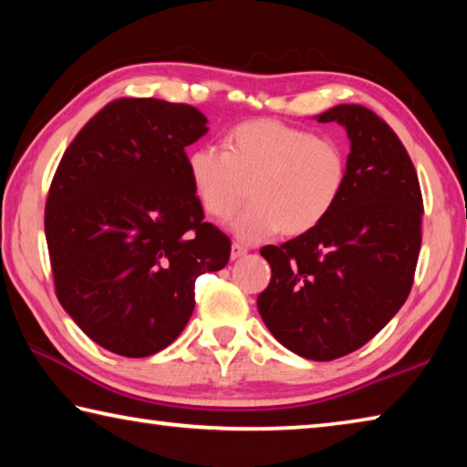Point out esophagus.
<instances>
[{"instance_id": "34e87169", "label": "esophagus", "mask_w": 467, "mask_h": 467, "mask_svg": "<svg viewBox=\"0 0 467 467\" xmlns=\"http://www.w3.org/2000/svg\"><path fill=\"white\" fill-rule=\"evenodd\" d=\"M247 253H249V249L244 247V244L233 243V251H231V257H233V259H239V257H243V255H247Z\"/></svg>"}]
</instances>
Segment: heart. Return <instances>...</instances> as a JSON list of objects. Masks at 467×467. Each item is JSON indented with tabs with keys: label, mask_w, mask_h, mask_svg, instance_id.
Returning <instances> with one entry per match:
<instances>
[{
	"label": "heart",
	"mask_w": 467,
	"mask_h": 467,
	"mask_svg": "<svg viewBox=\"0 0 467 467\" xmlns=\"http://www.w3.org/2000/svg\"><path fill=\"white\" fill-rule=\"evenodd\" d=\"M346 172L334 140L275 119L239 123L224 136V150L197 146L187 154L189 181L208 216L231 218L247 185L249 203L233 231L249 243L323 223L344 192Z\"/></svg>",
	"instance_id": "1"
}]
</instances>
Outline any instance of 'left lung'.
I'll use <instances>...</instances> for the list:
<instances>
[{
    "label": "left lung",
    "mask_w": 467,
    "mask_h": 467,
    "mask_svg": "<svg viewBox=\"0 0 467 467\" xmlns=\"http://www.w3.org/2000/svg\"><path fill=\"white\" fill-rule=\"evenodd\" d=\"M319 123L350 138L346 185L329 216L262 255L272 280L257 296L267 329L298 357H346L381 331L412 290L422 243V193L404 144L362 105H337Z\"/></svg>",
    "instance_id": "obj_1"
}]
</instances>
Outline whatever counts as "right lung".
Instances as JSON below:
<instances>
[{
	"instance_id": "obj_1",
	"label": "right lung",
	"mask_w": 467,
	"mask_h": 467,
	"mask_svg": "<svg viewBox=\"0 0 467 467\" xmlns=\"http://www.w3.org/2000/svg\"><path fill=\"white\" fill-rule=\"evenodd\" d=\"M202 110L117 99L67 146L45 205L57 295L78 327L109 352L144 358L187 326L195 280L231 257L205 223L185 148L208 128Z\"/></svg>"
}]
</instances>
